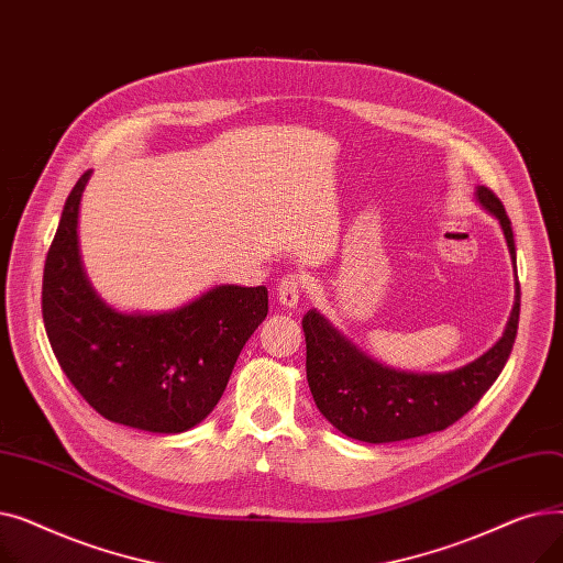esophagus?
Instances as JSON below:
<instances>
[{
  "label": "esophagus",
  "instance_id": "obj_1",
  "mask_svg": "<svg viewBox=\"0 0 563 563\" xmlns=\"http://www.w3.org/2000/svg\"><path fill=\"white\" fill-rule=\"evenodd\" d=\"M301 289L303 283L299 276H285L278 285V301L285 308H297L301 301Z\"/></svg>",
  "mask_w": 563,
  "mask_h": 563
}]
</instances>
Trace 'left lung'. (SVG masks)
<instances>
[{
  "label": "left lung",
  "mask_w": 563,
  "mask_h": 563,
  "mask_svg": "<svg viewBox=\"0 0 563 563\" xmlns=\"http://www.w3.org/2000/svg\"><path fill=\"white\" fill-rule=\"evenodd\" d=\"M477 202L499 221L516 266V244L505 205L477 187ZM520 285L501 338L452 372H404L369 358L314 308L303 317L306 374L319 412L338 431L363 442H397L442 431L461 420L505 369L518 333Z\"/></svg>",
  "instance_id": "left-lung-1"
}]
</instances>
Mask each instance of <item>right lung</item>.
<instances>
[{
	"instance_id": "add662e5",
	"label": "right lung",
	"mask_w": 563,
	"mask_h": 563,
	"mask_svg": "<svg viewBox=\"0 0 563 563\" xmlns=\"http://www.w3.org/2000/svg\"><path fill=\"white\" fill-rule=\"evenodd\" d=\"M73 187L43 272V321L54 356L102 418L151 433H183L219 404L236 358L269 312L266 287L217 285L164 312H121L88 283Z\"/></svg>"
}]
</instances>
